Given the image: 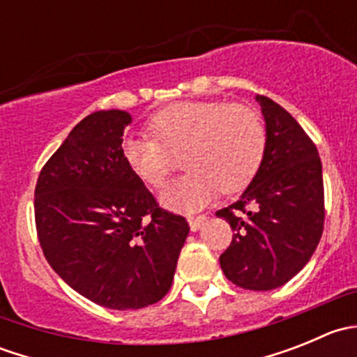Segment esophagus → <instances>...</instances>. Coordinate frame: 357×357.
Segmentation results:
<instances>
[{"instance_id": "1", "label": "esophagus", "mask_w": 357, "mask_h": 357, "mask_svg": "<svg viewBox=\"0 0 357 357\" xmlns=\"http://www.w3.org/2000/svg\"><path fill=\"white\" fill-rule=\"evenodd\" d=\"M188 222H190V228H192V231H197V229H200L202 226L207 222V218H205V215H190Z\"/></svg>"}]
</instances>
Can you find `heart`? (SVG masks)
<instances>
[{
	"label": "heart",
	"instance_id": "b5f03b06",
	"mask_svg": "<svg viewBox=\"0 0 357 357\" xmlns=\"http://www.w3.org/2000/svg\"><path fill=\"white\" fill-rule=\"evenodd\" d=\"M145 138H128L122 157L145 185L158 188L174 157L186 171L160 199L174 211H195L218 192L236 193L261 169L268 131L257 110L219 100H192L164 107L146 122Z\"/></svg>",
	"mask_w": 357,
	"mask_h": 357
}]
</instances>
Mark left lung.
I'll list each match as a JSON object with an SVG mask.
<instances>
[{"mask_svg":"<svg viewBox=\"0 0 357 357\" xmlns=\"http://www.w3.org/2000/svg\"><path fill=\"white\" fill-rule=\"evenodd\" d=\"M257 102L268 131L266 157L240 200L215 212L233 229L219 264L236 287L273 290L314 254L325 226V190L312 139L271 98L261 95Z\"/></svg>","mask_w":357,"mask_h":357,"instance_id":"1","label":"left lung"}]
</instances>
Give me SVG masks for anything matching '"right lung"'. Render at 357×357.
<instances>
[{"label": "right lung", "mask_w": 357, "mask_h": 357, "mask_svg": "<svg viewBox=\"0 0 357 357\" xmlns=\"http://www.w3.org/2000/svg\"><path fill=\"white\" fill-rule=\"evenodd\" d=\"M122 110L82 119L34 190L39 245L56 275L103 307L142 309L172 285L190 226L158 205L122 157Z\"/></svg>", "instance_id": "obj_1"}]
</instances>
